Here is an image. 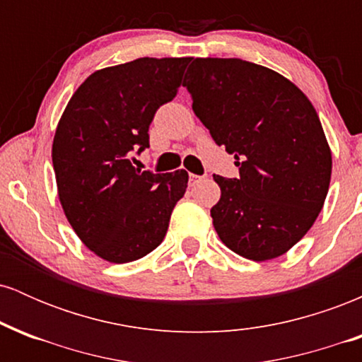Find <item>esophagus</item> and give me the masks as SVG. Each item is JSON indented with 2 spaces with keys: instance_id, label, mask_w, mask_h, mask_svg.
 I'll use <instances>...</instances> for the list:
<instances>
[{
  "instance_id": "esophagus-1",
  "label": "esophagus",
  "mask_w": 362,
  "mask_h": 362,
  "mask_svg": "<svg viewBox=\"0 0 362 362\" xmlns=\"http://www.w3.org/2000/svg\"><path fill=\"white\" fill-rule=\"evenodd\" d=\"M202 178H204V177H201V175H194V173H190V185H195V184H197L199 180H202Z\"/></svg>"
}]
</instances>
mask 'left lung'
Wrapping results in <instances>:
<instances>
[{
	"instance_id": "left-lung-1",
	"label": "left lung",
	"mask_w": 362,
	"mask_h": 362,
	"mask_svg": "<svg viewBox=\"0 0 362 362\" xmlns=\"http://www.w3.org/2000/svg\"><path fill=\"white\" fill-rule=\"evenodd\" d=\"M184 86L194 114L240 167L238 178L214 175V230L245 259L282 255L313 226L330 185L332 153L317 110L288 78L236 57H197Z\"/></svg>"
}]
</instances>
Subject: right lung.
Segmentation results:
<instances>
[{
	"label": "right lung",
	"mask_w": 362,
	"mask_h": 362,
	"mask_svg": "<svg viewBox=\"0 0 362 362\" xmlns=\"http://www.w3.org/2000/svg\"><path fill=\"white\" fill-rule=\"evenodd\" d=\"M189 57H139L90 74L62 112L52 143L57 195L74 233L100 259L126 264L163 242L189 173L141 172L156 110L173 100Z\"/></svg>",
	"instance_id": "right-lung-1"
}]
</instances>
